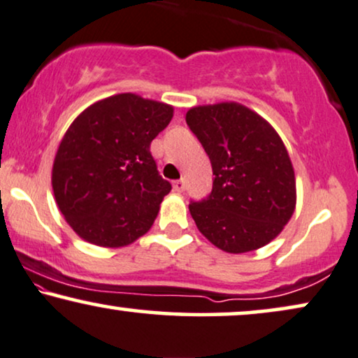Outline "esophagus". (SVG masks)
Segmentation results:
<instances>
[{
	"label": "esophagus",
	"mask_w": 358,
	"mask_h": 358,
	"mask_svg": "<svg viewBox=\"0 0 358 358\" xmlns=\"http://www.w3.org/2000/svg\"><path fill=\"white\" fill-rule=\"evenodd\" d=\"M173 189H175V192L182 193L183 189H185V182H183V180H176V182H173Z\"/></svg>",
	"instance_id": "34e87169"
}]
</instances>
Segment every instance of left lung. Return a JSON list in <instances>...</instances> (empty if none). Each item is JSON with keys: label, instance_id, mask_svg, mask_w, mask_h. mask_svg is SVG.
Here are the masks:
<instances>
[{"label": "left lung", "instance_id": "8db88e82", "mask_svg": "<svg viewBox=\"0 0 358 358\" xmlns=\"http://www.w3.org/2000/svg\"><path fill=\"white\" fill-rule=\"evenodd\" d=\"M187 124L214 175L211 194L189 204L199 232L229 254L268 244L296 208V180L282 137L260 114L236 101L194 106Z\"/></svg>", "mask_w": 358, "mask_h": 358}]
</instances>
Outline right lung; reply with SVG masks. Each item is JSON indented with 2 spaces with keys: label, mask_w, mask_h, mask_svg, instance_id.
Listing matches in <instances>:
<instances>
[{
  "label": "right lung",
  "mask_w": 358,
  "mask_h": 358,
  "mask_svg": "<svg viewBox=\"0 0 358 358\" xmlns=\"http://www.w3.org/2000/svg\"><path fill=\"white\" fill-rule=\"evenodd\" d=\"M171 117L173 106L134 93L99 99L75 117L57 149L52 189L76 236L117 249L149 231L171 189L150 142Z\"/></svg>",
  "instance_id": "add662e5"
}]
</instances>
